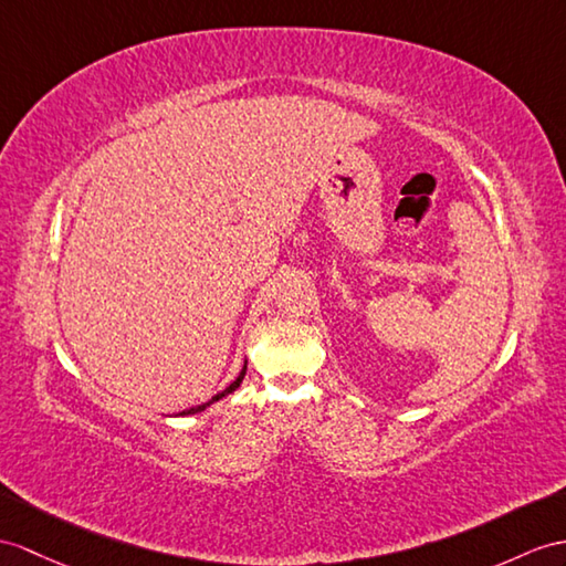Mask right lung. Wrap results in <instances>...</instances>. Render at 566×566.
<instances>
[{
	"label": "right lung",
	"instance_id": "obj_1",
	"mask_svg": "<svg viewBox=\"0 0 566 566\" xmlns=\"http://www.w3.org/2000/svg\"><path fill=\"white\" fill-rule=\"evenodd\" d=\"M244 371H247V363H244L242 371H240V375H238V379H235V381H232V384H230V387H226L223 391H220V394H216V396L211 398V401H209V403H203V406H197V408H189V410H185V412H182V416H191V412H199V410H203V408H209L211 403L220 401V398H223V396H228V394H232V391H235V389L240 387V384H242V379H244Z\"/></svg>",
	"mask_w": 566,
	"mask_h": 566
}]
</instances>
